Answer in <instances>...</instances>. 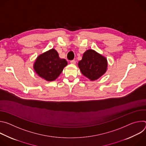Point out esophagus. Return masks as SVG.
I'll list each match as a JSON object with an SVG mask.
<instances>
[{"label": "esophagus", "instance_id": "obj_1", "mask_svg": "<svg viewBox=\"0 0 146 146\" xmlns=\"http://www.w3.org/2000/svg\"><path fill=\"white\" fill-rule=\"evenodd\" d=\"M76 61L75 60H70V64H76Z\"/></svg>", "mask_w": 146, "mask_h": 146}]
</instances>
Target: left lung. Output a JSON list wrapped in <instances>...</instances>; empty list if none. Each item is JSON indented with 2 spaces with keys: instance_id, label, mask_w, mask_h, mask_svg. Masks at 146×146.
Segmentation results:
<instances>
[{
  "instance_id": "8db88e82",
  "label": "left lung",
  "mask_w": 146,
  "mask_h": 146,
  "mask_svg": "<svg viewBox=\"0 0 146 146\" xmlns=\"http://www.w3.org/2000/svg\"><path fill=\"white\" fill-rule=\"evenodd\" d=\"M78 65L83 75L91 80H95L106 72L108 62L100 54L93 50H88L83 54Z\"/></svg>"
}]
</instances>
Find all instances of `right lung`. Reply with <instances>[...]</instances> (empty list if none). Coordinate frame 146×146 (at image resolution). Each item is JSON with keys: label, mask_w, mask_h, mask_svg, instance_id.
<instances>
[{"label": "right lung", "mask_w": 146, "mask_h": 146, "mask_svg": "<svg viewBox=\"0 0 146 146\" xmlns=\"http://www.w3.org/2000/svg\"><path fill=\"white\" fill-rule=\"evenodd\" d=\"M67 64L68 62L65 59L59 57L56 50L51 49L37 58L34 69L39 76L51 81L59 76Z\"/></svg>", "instance_id": "1"}]
</instances>
